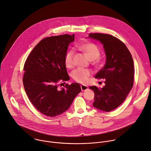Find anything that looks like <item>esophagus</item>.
<instances>
[{
	"label": "esophagus",
	"mask_w": 151,
	"mask_h": 151,
	"mask_svg": "<svg viewBox=\"0 0 151 151\" xmlns=\"http://www.w3.org/2000/svg\"><path fill=\"white\" fill-rule=\"evenodd\" d=\"M81 89L82 91H85V90H87L88 89V87L87 86H85V85H81Z\"/></svg>",
	"instance_id": "esophagus-1"
}]
</instances>
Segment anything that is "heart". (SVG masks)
Wrapping results in <instances>:
<instances>
[{
  "label": "heart",
  "mask_w": 151,
  "mask_h": 151,
  "mask_svg": "<svg viewBox=\"0 0 151 151\" xmlns=\"http://www.w3.org/2000/svg\"><path fill=\"white\" fill-rule=\"evenodd\" d=\"M80 50L84 52L88 57V58L93 61L94 64L99 65L100 63V50L97 45L92 42L84 43L80 45ZM74 52L73 50L68 51L64 57V63L67 68H70L73 67V57ZM91 76V72L88 70L83 68H77L71 73V76L73 80L80 84H86L88 78Z\"/></svg>",
  "instance_id": "obj_1"
}]
</instances>
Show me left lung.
Listing matches in <instances>:
<instances>
[{"mask_svg": "<svg viewBox=\"0 0 151 151\" xmlns=\"http://www.w3.org/2000/svg\"><path fill=\"white\" fill-rule=\"evenodd\" d=\"M88 37L100 41L106 55L104 67L95 76L104 79L105 86L99 88L90 86L94 93V107L110 111L118 107L126 99L133 86L134 70L132 55L125 44L110 34L90 33Z\"/></svg>", "mask_w": 151, "mask_h": 151, "instance_id": "8db88e82", "label": "left lung"}]
</instances>
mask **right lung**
<instances>
[{"mask_svg":"<svg viewBox=\"0 0 151 151\" xmlns=\"http://www.w3.org/2000/svg\"><path fill=\"white\" fill-rule=\"evenodd\" d=\"M74 41V34L44 38L25 61L23 77L25 92L34 106L47 116L55 117L67 110L81 91L77 83L66 84L61 90L58 88L59 82L70 79L64 57L69 44Z\"/></svg>","mask_w":151,"mask_h":151,"instance_id":"add662e5","label":"right lung"}]
</instances>
